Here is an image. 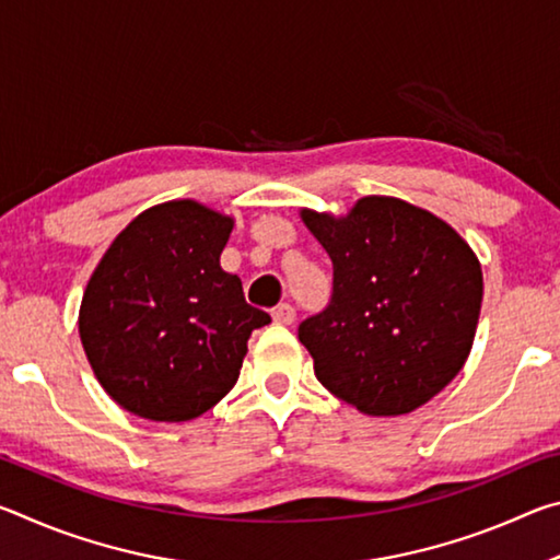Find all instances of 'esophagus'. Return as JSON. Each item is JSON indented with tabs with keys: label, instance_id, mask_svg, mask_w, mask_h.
<instances>
[{
	"label": "esophagus",
	"instance_id": "1",
	"mask_svg": "<svg viewBox=\"0 0 560 560\" xmlns=\"http://www.w3.org/2000/svg\"><path fill=\"white\" fill-rule=\"evenodd\" d=\"M271 318L277 320L279 326H291L293 318H296V311H293L291 303H279V306L271 311Z\"/></svg>",
	"mask_w": 560,
	"mask_h": 560
}]
</instances>
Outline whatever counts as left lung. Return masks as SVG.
Returning a JSON list of instances; mask_svg holds the SVG:
<instances>
[{"instance_id":"1","label":"left lung","mask_w":560,"mask_h":560,"mask_svg":"<svg viewBox=\"0 0 560 560\" xmlns=\"http://www.w3.org/2000/svg\"><path fill=\"white\" fill-rule=\"evenodd\" d=\"M334 261V293L299 326L320 385L375 417L417 410L467 363L481 264L432 212L371 195L346 217L301 210Z\"/></svg>"}]
</instances>
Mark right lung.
<instances>
[{"label": "right lung", "instance_id": "1", "mask_svg": "<svg viewBox=\"0 0 560 560\" xmlns=\"http://www.w3.org/2000/svg\"><path fill=\"white\" fill-rule=\"evenodd\" d=\"M234 220L195 200L140 212L91 273L79 311L86 358L122 410L187 422L232 390L254 328L271 316L246 303L220 267Z\"/></svg>", "mask_w": 560, "mask_h": 560}]
</instances>
